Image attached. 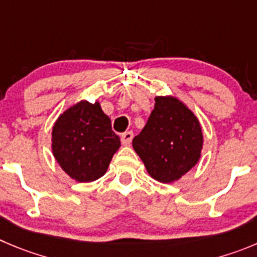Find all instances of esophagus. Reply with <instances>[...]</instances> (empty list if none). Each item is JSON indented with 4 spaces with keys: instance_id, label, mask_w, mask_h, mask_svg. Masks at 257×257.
Wrapping results in <instances>:
<instances>
[{
    "instance_id": "obj_1",
    "label": "esophagus",
    "mask_w": 257,
    "mask_h": 257,
    "mask_svg": "<svg viewBox=\"0 0 257 257\" xmlns=\"http://www.w3.org/2000/svg\"><path fill=\"white\" fill-rule=\"evenodd\" d=\"M120 140L124 146L131 145L132 140H133V132H125V133H123L120 137Z\"/></svg>"
}]
</instances>
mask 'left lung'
<instances>
[{
	"instance_id": "obj_1",
	"label": "left lung",
	"mask_w": 257,
	"mask_h": 257,
	"mask_svg": "<svg viewBox=\"0 0 257 257\" xmlns=\"http://www.w3.org/2000/svg\"><path fill=\"white\" fill-rule=\"evenodd\" d=\"M155 100L147 124L134 137L133 148L153 179L172 183L199 161L203 134L196 116L183 102L170 96Z\"/></svg>"
}]
</instances>
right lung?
<instances>
[{
	"label": "right lung",
	"mask_w": 257,
	"mask_h": 257,
	"mask_svg": "<svg viewBox=\"0 0 257 257\" xmlns=\"http://www.w3.org/2000/svg\"><path fill=\"white\" fill-rule=\"evenodd\" d=\"M53 155L59 166L80 183H90L106 172L120 138L99 102L81 101L58 117L52 132Z\"/></svg>",
	"instance_id": "obj_1"
}]
</instances>
